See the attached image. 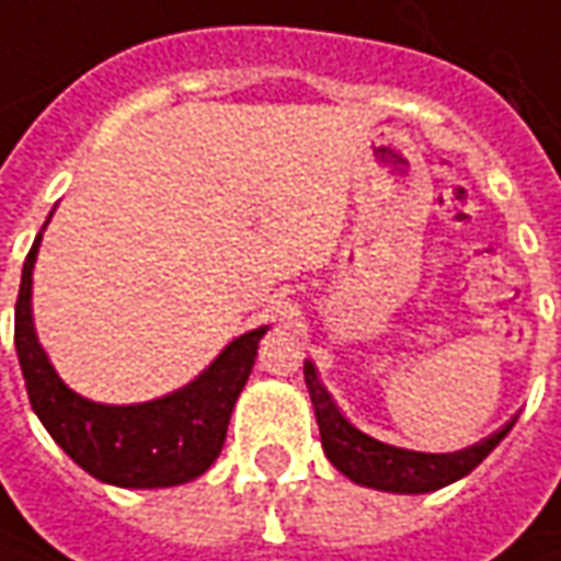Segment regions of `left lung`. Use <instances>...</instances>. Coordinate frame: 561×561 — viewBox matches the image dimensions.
<instances>
[{"label": "left lung", "mask_w": 561, "mask_h": 561, "mask_svg": "<svg viewBox=\"0 0 561 561\" xmlns=\"http://www.w3.org/2000/svg\"><path fill=\"white\" fill-rule=\"evenodd\" d=\"M304 376H307L309 398H312V407H316V422H319L324 456L331 458V465L340 473H346L352 483L382 489V492L419 495V492H434V489L456 483L465 473H471L504 440V434L516 422V419H511L504 428L489 434L485 440L468 446V449H458V453L401 449V446L382 444V440H376L370 434L355 428L336 410L328 389L319 382L312 362L304 364Z\"/></svg>", "instance_id": "left-lung-1"}]
</instances>
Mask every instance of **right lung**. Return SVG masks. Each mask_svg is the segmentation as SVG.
<instances>
[{
	"label": "right lung",
	"instance_id": "add662e5",
	"mask_svg": "<svg viewBox=\"0 0 561 561\" xmlns=\"http://www.w3.org/2000/svg\"><path fill=\"white\" fill-rule=\"evenodd\" d=\"M38 245L42 233L23 261L21 294L14 307V346L35 416L78 468L103 483L163 489L197 480L225 446L233 403L252 374L257 340L267 334V328L237 336L194 382L158 401L127 407L88 401L57 376L35 336L30 300Z\"/></svg>",
	"mask_w": 561,
	"mask_h": 561
}]
</instances>
